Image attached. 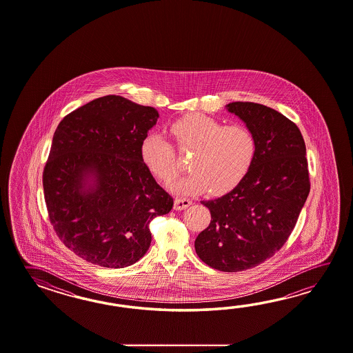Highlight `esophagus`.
Wrapping results in <instances>:
<instances>
[{
	"label": "esophagus",
	"instance_id": "esophagus-1",
	"mask_svg": "<svg viewBox=\"0 0 353 353\" xmlns=\"http://www.w3.org/2000/svg\"><path fill=\"white\" fill-rule=\"evenodd\" d=\"M189 205H192V201H189L187 198H176L174 201V210H185Z\"/></svg>",
	"mask_w": 353,
	"mask_h": 353
}]
</instances>
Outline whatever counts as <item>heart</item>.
<instances>
[{"label": "heart", "mask_w": 353, "mask_h": 353, "mask_svg": "<svg viewBox=\"0 0 353 353\" xmlns=\"http://www.w3.org/2000/svg\"><path fill=\"white\" fill-rule=\"evenodd\" d=\"M169 134L179 151H193L188 161L192 172L173 185L179 194L225 195L240 185L251 172L257 140L252 130L234 123L225 125L202 113H192L175 121ZM140 157L155 178L170 184L178 175L175 151L163 136L149 134L143 137Z\"/></svg>", "instance_id": "heart-1"}]
</instances>
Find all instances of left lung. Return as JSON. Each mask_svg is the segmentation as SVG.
I'll use <instances>...</instances> for the list:
<instances>
[{
    "label": "left lung",
    "mask_w": 353,
    "mask_h": 353,
    "mask_svg": "<svg viewBox=\"0 0 353 353\" xmlns=\"http://www.w3.org/2000/svg\"><path fill=\"white\" fill-rule=\"evenodd\" d=\"M255 134L257 155L246 179L217 199L202 201L210 223L195 239L196 255L216 270L255 268L283 248L307 201V149L298 126L270 107L225 105Z\"/></svg>",
    "instance_id": "8db88e82"
}]
</instances>
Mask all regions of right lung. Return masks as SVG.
<instances>
[{
    "instance_id": "obj_1",
    "label": "right lung",
    "mask_w": 353,
    "mask_h": 353,
    "mask_svg": "<svg viewBox=\"0 0 353 353\" xmlns=\"http://www.w3.org/2000/svg\"><path fill=\"white\" fill-rule=\"evenodd\" d=\"M154 107L105 96L60 121L43 174L50 222L75 255L103 268L139 261L150 248L149 223L173 208L140 146L157 125Z\"/></svg>"
}]
</instances>
